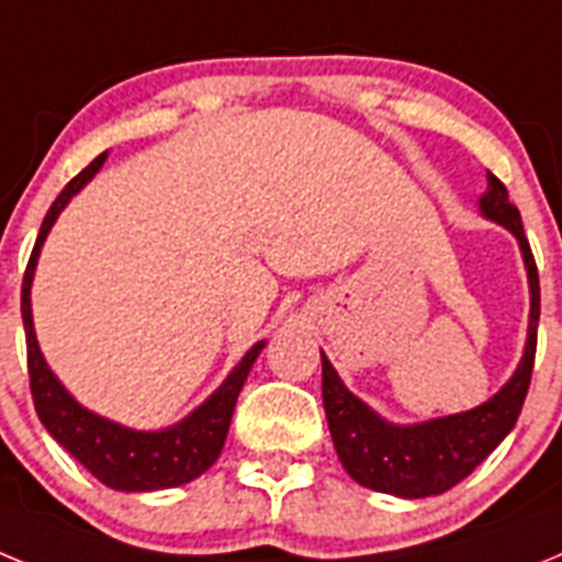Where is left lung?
I'll list each match as a JSON object with an SVG mask.
<instances>
[{
	"instance_id": "8db88e82",
	"label": "left lung",
	"mask_w": 562,
	"mask_h": 562,
	"mask_svg": "<svg viewBox=\"0 0 562 562\" xmlns=\"http://www.w3.org/2000/svg\"><path fill=\"white\" fill-rule=\"evenodd\" d=\"M481 216L506 227L518 238L529 278V329H526L524 357L504 389L486 402L461 414L439 419L394 425L371 411L360 396L342 385L340 374L321 351L324 362V408L337 459L357 484L389 493L396 498H428L448 493L450 486L464 481L475 467L498 448L506 434L515 428L524 408L529 380H532L535 346H538L540 321V281L535 256L526 241L518 207L509 202L504 182L486 171V191L479 200Z\"/></svg>"
}]
</instances>
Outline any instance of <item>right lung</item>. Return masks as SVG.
<instances>
[{
	"instance_id": "1",
	"label": "right lung",
	"mask_w": 562,
	"mask_h": 562,
	"mask_svg": "<svg viewBox=\"0 0 562 562\" xmlns=\"http://www.w3.org/2000/svg\"><path fill=\"white\" fill-rule=\"evenodd\" d=\"M103 162H106V151L98 154L95 160L89 162L76 180L58 193V200L53 202V207L44 216L36 247L30 252L22 281V321L24 337H27L30 391H33V405H36L38 419L49 430V436L72 459L81 461L101 484L121 490V493H151V490H168V486H180L200 479L207 467L220 459L238 391L245 385L252 362L261 355L267 340H258L241 357V362L227 374L220 389L202 402L200 408L162 430H134L126 428V425H117L106 416H98L83 408L81 402L64 389L61 380L49 371L47 360L38 349L36 329H33V310H30V286H33V272H36L38 252H42L49 227L56 225L58 213L67 207V202L101 171Z\"/></svg>"
}]
</instances>
